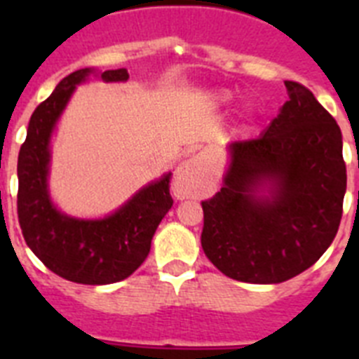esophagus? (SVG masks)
I'll return each instance as SVG.
<instances>
[{"mask_svg":"<svg viewBox=\"0 0 359 359\" xmlns=\"http://www.w3.org/2000/svg\"><path fill=\"white\" fill-rule=\"evenodd\" d=\"M203 180V160L194 156L190 160L183 161L177 167L176 174H174V192L177 198H189L190 194H194L198 187L201 185Z\"/></svg>","mask_w":359,"mask_h":359,"instance_id":"obj_1","label":"esophagus"}]
</instances>
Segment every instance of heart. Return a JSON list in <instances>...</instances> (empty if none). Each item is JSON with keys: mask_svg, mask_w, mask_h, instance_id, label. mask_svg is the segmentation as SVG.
Instances as JSON below:
<instances>
[{"mask_svg": "<svg viewBox=\"0 0 359 359\" xmlns=\"http://www.w3.org/2000/svg\"><path fill=\"white\" fill-rule=\"evenodd\" d=\"M230 100H231L230 95H219V97H217V102L219 104H228V102H230Z\"/></svg>", "mask_w": 359, "mask_h": 359, "instance_id": "obj_1", "label": "heart"}]
</instances>
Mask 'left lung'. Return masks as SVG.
Returning a JSON list of instances; mask_svg holds the SVG:
<instances>
[{
    "label": "left lung",
    "instance_id": "left-lung-1",
    "mask_svg": "<svg viewBox=\"0 0 359 359\" xmlns=\"http://www.w3.org/2000/svg\"><path fill=\"white\" fill-rule=\"evenodd\" d=\"M253 140L228 145L223 187L201 203V246L233 280L278 284L315 264L340 226L347 169L341 131L307 88Z\"/></svg>",
    "mask_w": 359,
    "mask_h": 359
}]
</instances>
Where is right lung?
Returning a JSON list of instances; mask_svg holds the SVG:
<instances>
[{"label": "right lung", "mask_w": 359, "mask_h": 359, "mask_svg": "<svg viewBox=\"0 0 359 359\" xmlns=\"http://www.w3.org/2000/svg\"><path fill=\"white\" fill-rule=\"evenodd\" d=\"M91 73L95 69L69 73L32 113L18 158V217L28 248L53 273L77 284L104 286L140 268L158 224L172 207V198L167 172L102 219L72 217L53 205L48 189L50 140L75 88ZM98 77L126 82L129 73L126 68L107 69Z\"/></svg>", "instance_id": "1"}]
</instances>
